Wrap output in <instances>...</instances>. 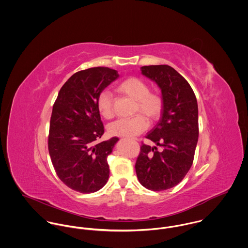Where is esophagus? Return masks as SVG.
<instances>
[{"label": "esophagus", "mask_w": 248, "mask_h": 248, "mask_svg": "<svg viewBox=\"0 0 248 248\" xmlns=\"http://www.w3.org/2000/svg\"><path fill=\"white\" fill-rule=\"evenodd\" d=\"M133 140H137V139H135V138H134V139H133Z\"/></svg>", "instance_id": "34e87169"}]
</instances>
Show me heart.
I'll list each match as a JSON object with an SVG mask.
<instances>
[{"label":"heart","mask_w":248,"mask_h":248,"mask_svg":"<svg viewBox=\"0 0 248 248\" xmlns=\"http://www.w3.org/2000/svg\"><path fill=\"white\" fill-rule=\"evenodd\" d=\"M116 91L133 101L136 106L134 113H141L148 120H157L164 108L163 98L156 94L150 93L147 83L136 77H129L117 84ZM97 108L102 117L109 120L114 116L113 101L111 94L105 90L100 93L97 100ZM148 123L142 115H137L131 119H121L109 126V132L113 136L134 137L147 128Z\"/></svg>","instance_id":"1"}]
</instances>
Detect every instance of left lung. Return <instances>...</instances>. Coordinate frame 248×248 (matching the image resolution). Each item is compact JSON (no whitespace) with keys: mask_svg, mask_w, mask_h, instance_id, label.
I'll list each match as a JSON object with an SVG mask.
<instances>
[{"mask_svg":"<svg viewBox=\"0 0 248 248\" xmlns=\"http://www.w3.org/2000/svg\"><path fill=\"white\" fill-rule=\"evenodd\" d=\"M140 71L161 89L164 108L146 135L161 150L142 143L135 168L142 186L163 191L177 186L192 165L199 138L198 104L189 83L173 67L145 65Z\"/></svg>","mask_w":248,"mask_h":248,"instance_id":"obj_1","label":"left lung"}]
</instances>
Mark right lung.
Returning <instances> with one entry per match:
<instances>
[{"mask_svg":"<svg viewBox=\"0 0 248 248\" xmlns=\"http://www.w3.org/2000/svg\"><path fill=\"white\" fill-rule=\"evenodd\" d=\"M119 76L108 67L88 68L73 74L58 94L48 151L58 177L75 191L96 192L108 181V157L119 139L97 142L105 132L97 100Z\"/></svg>","mask_w":248,"mask_h":248,"instance_id":"obj_1","label":"right lung"}]
</instances>
